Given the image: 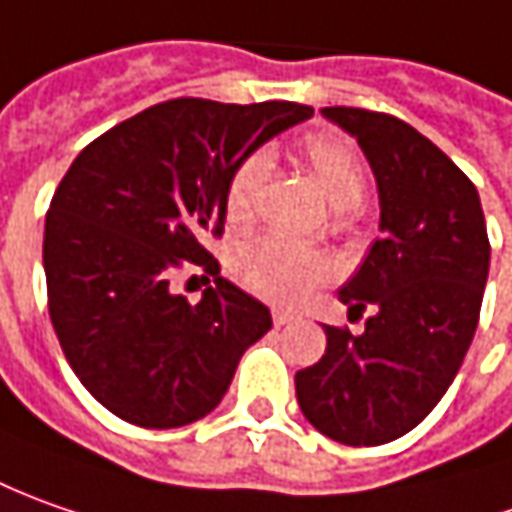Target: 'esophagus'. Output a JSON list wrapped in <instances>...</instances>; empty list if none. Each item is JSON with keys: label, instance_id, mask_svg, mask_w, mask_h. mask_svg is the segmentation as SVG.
Segmentation results:
<instances>
[{"label": "esophagus", "instance_id": "34e87169", "mask_svg": "<svg viewBox=\"0 0 512 512\" xmlns=\"http://www.w3.org/2000/svg\"><path fill=\"white\" fill-rule=\"evenodd\" d=\"M297 314L294 311H286V309H274L272 311V320H274V326H289L291 320H294Z\"/></svg>", "mask_w": 512, "mask_h": 512}]
</instances>
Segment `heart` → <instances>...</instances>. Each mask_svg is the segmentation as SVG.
I'll list each match as a JSON object with an SVG mask.
<instances>
[{
    "instance_id": "1",
    "label": "heart",
    "mask_w": 512,
    "mask_h": 512,
    "mask_svg": "<svg viewBox=\"0 0 512 512\" xmlns=\"http://www.w3.org/2000/svg\"><path fill=\"white\" fill-rule=\"evenodd\" d=\"M300 161L309 167L331 209H354L365 195V167L360 152L334 133H314L300 141ZM269 161L263 155L243 158L226 184V221L243 226L252 221L260 186L266 181ZM328 272L326 257L294 246L289 240L263 235L238 246L232 255V274L243 289L272 303H297L309 294Z\"/></svg>"
}]
</instances>
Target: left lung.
Listing matches in <instances>:
<instances>
[{
    "label": "left lung",
    "instance_id": "left-lung-1",
    "mask_svg": "<svg viewBox=\"0 0 512 512\" xmlns=\"http://www.w3.org/2000/svg\"><path fill=\"white\" fill-rule=\"evenodd\" d=\"M357 138L379 192V240L340 289L362 334L326 328V354L294 374L300 411L354 448L394 442L445 397L476 334L490 269L479 192L445 152L394 115L323 107Z\"/></svg>",
    "mask_w": 512,
    "mask_h": 512
}]
</instances>
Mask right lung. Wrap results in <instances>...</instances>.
Here are the masks:
<instances>
[{
  "instance_id": "add662e5",
  "label": "right lung",
  "mask_w": 512,
  "mask_h": 512,
  "mask_svg": "<svg viewBox=\"0 0 512 512\" xmlns=\"http://www.w3.org/2000/svg\"><path fill=\"white\" fill-rule=\"evenodd\" d=\"M311 115L291 101L175 98L70 164L45 221L47 309L70 368L107 411L164 431L218 408L272 314L221 277L203 238L223 232L240 161ZM184 262L216 280L195 307L171 286Z\"/></svg>"
}]
</instances>
